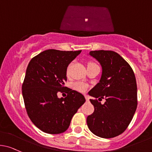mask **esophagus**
<instances>
[{
    "label": "esophagus",
    "mask_w": 152,
    "mask_h": 152,
    "mask_svg": "<svg viewBox=\"0 0 152 152\" xmlns=\"http://www.w3.org/2000/svg\"><path fill=\"white\" fill-rule=\"evenodd\" d=\"M84 97H85L86 100H87V101H89V97L87 96V95H84Z\"/></svg>",
    "instance_id": "esophagus-1"
}]
</instances>
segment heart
I'll return each instance as SVG.
<instances>
[{"instance_id":"heart-1","label":"heart","mask_w":152,"mask_h":152,"mask_svg":"<svg viewBox=\"0 0 152 152\" xmlns=\"http://www.w3.org/2000/svg\"><path fill=\"white\" fill-rule=\"evenodd\" d=\"M93 63H89L87 64V67L90 66V65H93ZM88 86L87 84H86L85 83H83V82H75L74 84H73V88L75 90L78 91L79 92H85L86 89H87Z\"/></svg>"}]
</instances>
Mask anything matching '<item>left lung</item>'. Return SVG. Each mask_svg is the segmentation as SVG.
<instances>
[{
	"instance_id": "8db88e82",
	"label": "left lung",
	"mask_w": 152,
	"mask_h": 152,
	"mask_svg": "<svg viewBox=\"0 0 152 152\" xmlns=\"http://www.w3.org/2000/svg\"><path fill=\"white\" fill-rule=\"evenodd\" d=\"M102 67L100 81L88 92L90 96L105 98L101 104L90 99L94 105L93 114L87 116L89 130L97 136L111 138L118 136L127 129L138 105L137 84L132 68L114 51H91Z\"/></svg>"
}]
</instances>
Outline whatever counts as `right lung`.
<instances>
[{"instance_id":"obj_1","label":"right lung","mask_w":152,"mask_h":152,"mask_svg":"<svg viewBox=\"0 0 152 152\" xmlns=\"http://www.w3.org/2000/svg\"><path fill=\"white\" fill-rule=\"evenodd\" d=\"M79 51L48 49L30 61L22 84V96L28 116L43 132L60 134L69 127L73 115L85 103L82 94L65 87L68 65ZM65 91L59 99L57 92Z\"/></svg>"}]
</instances>
